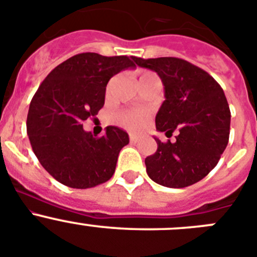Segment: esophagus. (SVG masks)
Here are the masks:
<instances>
[{
  "label": "esophagus",
  "instance_id": "34e87169",
  "mask_svg": "<svg viewBox=\"0 0 257 257\" xmlns=\"http://www.w3.org/2000/svg\"><path fill=\"white\" fill-rule=\"evenodd\" d=\"M138 140H140V138H138L137 136H134V134H131V136H129V141H131L132 143H137Z\"/></svg>",
  "mask_w": 257,
  "mask_h": 257
}]
</instances>
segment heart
Returning <instances> with one entry per match:
<instances>
[{
	"label": "heart",
	"instance_id": "b5f03b06",
	"mask_svg": "<svg viewBox=\"0 0 257 257\" xmlns=\"http://www.w3.org/2000/svg\"><path fill=\"white\" fill-rule=\"evenodd\" d=\"M149 75H152V74L145 71V73L141 74L140 78L149 77ZM115 121L120 126H123V128L128 129V131H140L146 124V115L138 111H123L119 112L115 116Z\"/></svg>",
	"mask_w": 257,
	"mask_h": 257
}]
</instances>
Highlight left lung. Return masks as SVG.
<instances>
[{
    "instance_id": "8db88e82",
    "label": "left lung",
    "mask_w": 257,
    "mask_h": 257,
    "mask_svg": "<svg viewBox=\"0 0 257 257\" xmlns=\"http://www.w3.org/2000/svg\"><path fill=\"white\" fill-rule=\"evenodd\" d=\"M141 68L161 78L165 101L156 115V129L175 142H161L145 160L157 184L184 188L206 177L220 160L229 141L230 110L219 83L198 66L178 57H132Z\"/></svg>"
}]
</instances>
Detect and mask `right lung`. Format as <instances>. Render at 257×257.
I'll return each mask as SVG.
<instances>
[{
	"instance_id": "add662e5",
	"label": "right lung",
	"mask_w": 257,
	"mask_h": 257,
	"mask_svg": "<svg viewBox=\"0 0 257 257\" xmlns=\"http://www.w3.org/2000/svg\"><path fill=\"white\" fill-rule=\"evenodd\" d=\"M136 68L132 57L84 52L61 62L41 83L29 105L27 132L41 165L57 182L85 189L114 175L128 133L107 126L101 137L83 129L105 103L108 80Z\"/></svg>"
}]
</instances>
